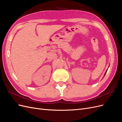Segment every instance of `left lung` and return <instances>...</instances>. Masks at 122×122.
Returning a JSON list of instances; mask_svg holds the SVG:
<instances>
[{
  "label": "left lung",
  "mask_w": 122,
  "mask_h": 122,
  "mask_svg": "<svg viewBox=\"0 0 122 122\" xmlns=\"http://www.w3.org/2000/svg\"><path fill=\"white\" fill-rule=\"evenodd\" d=\"M107 70H106V72H105V74H104V76H105V75L106 74V73L107 71Z\"/></svg>",
  "instance_id": "8db88e82"
}]
</instances>
